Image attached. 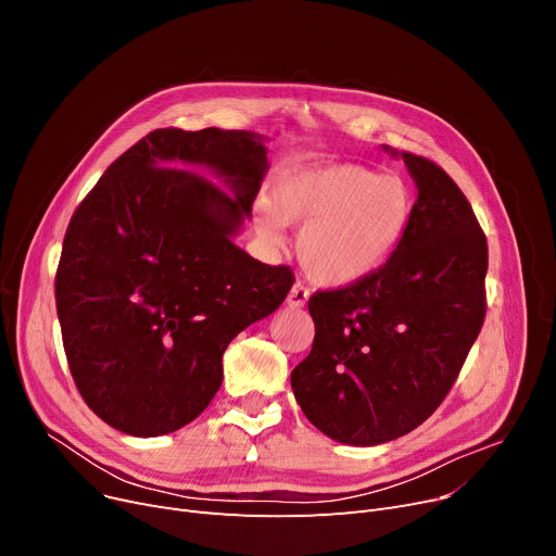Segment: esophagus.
Instances as JSON below:
<instances>
[{
  "label": "esophagus",
  "mask_w": 556,
  "mask_h": 556,
  "mask_svg": "<svg viewBox=\"0 0 556 556\" xmlns=\"http://www.w3.org/2000/svg\"><path fill=\"white\" fill-rule=\"evenodd\" d=\"M308 290L302 286V283H295L293 288H290V293H288V298H286V304L290 306V308H302L306 302H308Z\"/></svg>",
  "instance_id": "esophagus-1"
}]
</instances>
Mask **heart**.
I'll use <instances>...</instances> for the list:
<instances>
[{
	"label": "heart",
	"mask_w": 556,
	"mask_h": 556,
	"mask_svg": "<svg viewBox=\"0 0 556 556\" xmlns=\"http://www.w3.org/2000/svg\"><path fill=\"white\" fill-rule=\"evenodd\" d=\"M415 216V193L399 175L361 164H327L290 170L263 202L254 227L263 243L277 248L283 225H304L298 256L306 275L323 286H352L401 248Z\"/></svg>",
	"instance_id": "obj_1"
}]
</instances>
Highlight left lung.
<instances>
[{"label": "left lung", "mask_w": 556, "mask_h": 556, "mask_svg": "<svg viewBox=\"0 0 556 556\" xmlns=\"http://www.w3.org/2000/svg\"><path fill=\"white\" fill-rule=\"evenodd\" d=\"M383 149L417 185L413 225L381 270L308 300L315 340L290 374L306 419L349 446L386 444L424 424L484 323L489 256L469 200L430 160Z\"/></svg>", "instance_id": "left-lung-1"}]
</instances>
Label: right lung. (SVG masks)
<instances>
[{"label": "right lung", "mask_w": 556, "mask_h": 556, "mask_svg": "<svg viewBox=\"0 0 556 556\" xmlns=\"http://www.w3.org/2000/svg\"><path fill=\"white\" fill-rule=\"evenodd\" d=\"M266 153L250 130H153L74 212L55 308L74 383L108 426L160 437L193 421L223 383L227 344L286 300L293 273L233 243Z\"/></svg>", "instance_id": "1"}]
</instances>
